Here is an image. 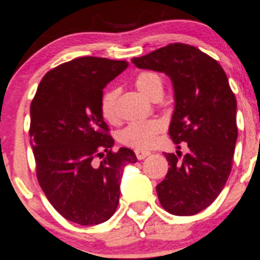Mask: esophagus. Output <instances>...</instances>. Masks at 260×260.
Here are the masks:
<instances>
[{
	"label": "esophagus",
	"instance_id": "34e87169",
	"mask_svg": "<svg viewBox=\"0 0 260 260\" xmlns=\"http://www.w3.org/2000/svg\"><path fill=\"white\" fill-rule=\"evenodd\" d=\"M136 156H137L138 159H145L147 156H149L151 154V152L147 151V149H136Z\"/></svg>",
	"mask_w": 260,
	"mask_h": 260
}]
</instances>
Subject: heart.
Returning a JSON list of instances; mask_svg holds the SVG:
<instances>
[{"mask_svg": "<svg viewBox=\"0 0 260 260\" xmlns=\"http://www.w3.org/2000/svg\"><path fill=\"white\" fill-rule=\"evenodd\" d=\"M136 88L151 99L156 91L164 90V84L158 74L152 72H142L136 78ZM117 90L109 89L102 96L101 112L106 120H113L115 118V101H117ZM164 124L157 119L136 120L129 123L120 132V142L124 145L136 147V148H149L156 141L157 135L162 131Z\"/></svg>", "mask_w": 260, "mask_h": 260, "instance_id": "heart-1", "label": "heart"}]
</instances>
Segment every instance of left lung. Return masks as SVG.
I'll return each instance as SVG.
<instances>
[{
  "label": "left lung",
  "instance_id": "obj_1",
  "mask_svg": "<svg viewBox=\"0 0 260 260\" xmlns=\"http://www.w3.org/2000/svg\"><path fill=\"white\" fill-rule=\"evenodd\" d=\"M132 62L165 73L172 81L175 111L170 137L188 152L165 153L170 169L156 186L162 208L190 216L214 203L226 183L238 138L237 99L221 65L201 50L175 43ZM180 148V146H179Z\"/></svg>",
  "mask_w": 260,
  "mask_h": 260
}]
</instances>
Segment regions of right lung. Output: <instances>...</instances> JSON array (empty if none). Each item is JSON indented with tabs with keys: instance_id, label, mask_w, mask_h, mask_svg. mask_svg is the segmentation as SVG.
<instances>
[{
	"instance_id": "right-lung-1",
	"label": "right lung",
	"mask_w": 260,
	"mask_h": 260,
	"mask_svg": "<svg viewBox=\"0 0 260 260\" xmlns=\"http://www.w3.org/2000/svg\"><path fill=\"white\" fill-rule=\"evenodd\" d=\"M127 67L125 60L78 57L46 73L31 102L39 183L55 210L75 224L107 221L119 203L123 169L137 162L132 149L112 151L101 112L103 89ZM95 156L102 158L99 167Z\"/></svg>"
}]
</instances>
